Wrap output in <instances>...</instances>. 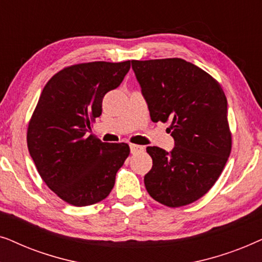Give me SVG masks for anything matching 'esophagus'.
<instances>
[{
	"mask_svg": "<svg viewBox=\"0 0 262 262\" xmlns=\"http://www.w3.org/2000/svg\"><path fill=\"white\" fill-rule=\"evenodd\" d=\"M130 150H131V154H138L144 150L142 145H137V144H130Z\"/></svg>",
	"mask_w": 262,
	"mask_h": 262,
	"instance_id": "1",
	"label": "esophagus"
}]
</instances>
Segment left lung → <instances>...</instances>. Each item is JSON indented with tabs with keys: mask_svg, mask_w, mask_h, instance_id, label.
Wrapping results in <instances>:
<instances>
[{
	"mask_svg": "<svg viewBox=\"0 0 262 262\" xmlns=\"http://www.w3.org/2000/svg\"><path fill=\"white\" fill-rule=\"evenodd\" d=\"M152 121H171L174 148L148 146L146 191L163 205H187L207 193L231 151L228 101L206 71L181 58L132 60Z\"/></svg>",
	"mask_w": 262,
	"mask_h": 262,
	"instance_id": "8db88e82",
	"label": "left lung"
}]
</instances>
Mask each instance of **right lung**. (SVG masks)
I'll list each match as a JSON object with an SVG mask.
<instances>
[{"label":"right lung","instance_id":"obj_1","mask_svg":"<svg viewBox=\"0 0 262 262\" xmlns=\"http://www.w3.org/2000/svg\"><path fill=\"white\" fill-rule=\"evenodd\" d=\"M128 70L130 60L76 64L53 75L42 89L28 124V151L49 188L71 205L105 199L130 154L125 143L88 136L101 116L103 96L119 87Z\"/></svg>","mask_w":262,"mask_h":262}]
</instances>
